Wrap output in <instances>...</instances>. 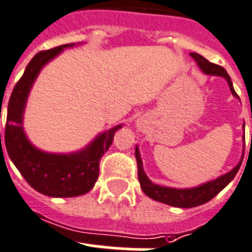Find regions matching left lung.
<instances>
[{"mask_svg":"<svg viewBox=\"0 0 252 252\" xmlns=\"http://www.w3.org/2000/svg\"><path fill=\"white\" fill-rule=\"evenodd\" d=\"M190 55L193 57L194 61L197 62L199 68L202 69L204 73L224 77V79L228 81L229 88H230V92L233 93V95L238 98V94L234 91L232 80H230V76L228 75L225 68H222L221 66H218V64H215V63L208 62L204 57H202L200 54H197V53H191ZM243 129H245V126H243ZM242 159H241V161H239L238 164H237L230 172L220 176V177H218L216 180L208 181V183L203 184V185H199L197 186V188H191V189H175V188H165V186L155 185V184L151 183L150 179H149L146 176V173H145L144 167H142V160H141V155L140 151H138V147H136V160L137 167H138V181H140L141 184V189H142V191L146 194L147 197H150L151 199L158 200V202H161V203L169 204V206L180 208L197 207V206H200V204L207 203L208 200H211L212 198L216 197V195H218V194L220 193V191H221L233 179H234V176L237 175L239 167L242 164Z\"/></svg>","mask_w":252,"mask_h":252,"instance_id":"8db88e82","label":"left lung"}]
</instances>
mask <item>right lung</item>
Segmentation results:
<instances>
[{
    "label": "right lung",
    "mask_w": 252,
    "mask_h": 252,
    "mask_svg": "<svg viewBox=\"0 0 252 252\" xmlns=\"http://www.w3.org/2000/svg\"><path fill=\"white\" fill-rule=\"evenodd\" d=\"M75 44L37 53L28 63L23 76L15 84L7 106L5 126V145L26 181L38 193L55 198L79 197L88 193L99 175V160L111 146L114 134L122 126L102 133L91 145L73 154H50L31 144L23 130V112L27 98L41 68L63 49ZM1 142V134H0Z\"/></svg>",
    "instance_id": "1"
}]
</instances>
